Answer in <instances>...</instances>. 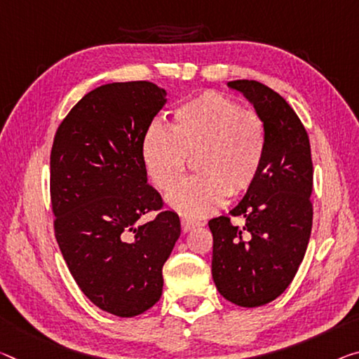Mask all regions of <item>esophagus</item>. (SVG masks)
Masks as SVG:
<instances>
[{"mask_svg":"<svg viewBox=\"0 0 359 359\" xmlns=\"http://www.w3.org/2000/svg\"><path fill=\"white\" fill-rule=\"evenodd\" d=\"M201 224L202 223L198 222V219H192V218H186V217L181 218V229H183V233H189V231H192Z\"/></svg>","mask_w":359,"mask_h":359,"instance_id":"1","label":"esophagus"}]
</instances>
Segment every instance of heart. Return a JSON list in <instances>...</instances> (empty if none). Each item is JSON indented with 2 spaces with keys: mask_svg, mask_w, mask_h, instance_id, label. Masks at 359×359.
I'll return each mask as SVG.
<instances>
[{
  "mask_svg": "<svg viewBox=\"0 0 359 359\" xmlns=\"http://www.w3.org/2000/svg\"><path fill=\"white\" fill-rule=\"evenodd\" d=\"M266 146V125L260 115L208 90L180 102L170 126L161 122L147 126L141 158L151 183L168 191L183 175L187 156H194V168L201 173L176 186L167 202L184 217L201 218L255 184Z\"/></svg>",
  "mask_w": 359,
  "mask_h": 359,
  "instance_id": "heart-1",
  "label": "heart"
}]
</instances>
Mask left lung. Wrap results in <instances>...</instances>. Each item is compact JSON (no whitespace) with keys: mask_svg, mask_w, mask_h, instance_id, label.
<instances>
[{"mask_svg":"<svg viewBox=\"0 0 359 359\" xmlns=\"http://www.w3.org/2000/svg\"><path fill=\"white\" fill-rule=\"evenodd\" d=\"M228 86L244 93L266 125V157L230 217L208 222L213 234L212 276L226 300L239 306L266 305L283 294L305 257L313 226V162L308 133L285 99L255 80Z\"/></svg>","mask_w":359,"mask_h":359,"instance_id":"obj_1","label":"left lung"}]
</instances>
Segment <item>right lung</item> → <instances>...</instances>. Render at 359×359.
Wrapping results in <instances>:
<instances>
[{"label": "right lung", "mask_w": 359, "mask_h": 359, "mask_svg": "<svg viewBox=\"0 0 359 359\" xmlns=\"http://www.w3.org/2000/svg\"><path fill=\"white\" fill-rule=\"evenodd\" d=\"M167 93L151 81L109 83L72 107L51 149L54 236L70 274L101 310L133 318L162 295V268L181 234L147 184L141 140ZM157 211L144 225L139 219Z\"/></svg>", "instance_id": "add662e5"}]
</instances>
